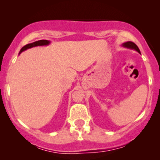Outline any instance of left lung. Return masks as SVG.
I'll return each instance as SVG.
<instances>
[{"mask_svg": "<svg viewBox=\"0 0 160 160\" xmlns=\"http://www.w3.org/2000/svg\"><path fill=\"white\" fill-rule=\"evenodd\" d=\"M122 47H126V48H128V49H135V50H136L138 52H139L141 54V52H140V50H139V49H138V46L135 44V43H133V42H132V41L126 42V43H122Z\"/></svg>", "mask_w": 160, "mask_h": 160, "instance_id": "obj_1", "label": "left lung"}]
</instances>
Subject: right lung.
Wrapping results in <instances>:
<instances>
[{"label": "right lung", "mask_w": 160, "mask_h": 160, "mask_svg": "<svg viewBox=\"0 0 160 160\" xmlns=\"http://www.w3.org/2000/svg\"><path fill=\"white\" fill-rule=\"evenodd\" d=\"M49 43H50V41H49V40H38V41L34 42V43H28V44L24 46L21 49V50H20L19 52V54L22 52H23V51L26 50V49L29 48H32V47H38V46H47L49 44Z\"/></svg>", "instance_id": "1"}]
</instances>
